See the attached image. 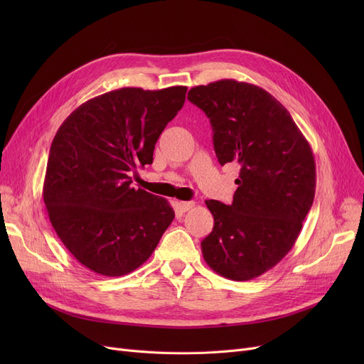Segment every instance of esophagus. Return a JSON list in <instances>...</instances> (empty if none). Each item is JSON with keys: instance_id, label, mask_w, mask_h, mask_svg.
<instances>
[{"instance_id": "obj_1", "label": "esophagus", "mask_w": 364, "mask_h": 364, "mask_svg": "<svg viewBox=\"0 0 364 364\" xmlns=\"http://www.w3.org/2000/svg\"><path fill=\"white\" fill-rule=\"evenodd\" d=\"M195 208V202L193 200H184V202H180V209L183 213H187L190 211V209Z\"/></svg>"}]
</instances>
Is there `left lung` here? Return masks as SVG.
Here are the masks:
<instances>
[{
  "mask_svg": "<svg viewBox=\"0 0 364 364\" xmlns=\"http://www.w3.org/2000/svg\"><path fill=\"white\" fill-rule=\"evenodd\" d=\"M187 99L213 127L221 165H240L232 205L206 200L214 228L200 246L223 277L251 280L286 255L316 193L311 147L291 113L270 92L235 80L193 87Z\"/></svg>",
  "mask_w": 364,
  "mask_h": 364,
  "instance_id": "8db88e82",
  "label": "left lung"
}]
</instances>
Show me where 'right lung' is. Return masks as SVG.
<instances>
[{
	"label": "right lung",
	"mask_w": 364,
	"mask_h": 364,
	"mask_svg": "<svg viewBox=\"0 0 364 364\" xmlns=\"http://www.w3.org/2000/svg\"><path fill=\"white\" fill-rule=\"evenodd\" d=\"M187 87L119 88L76 107L50 147L43 196L69 252L91 272L124 276L149 259L174 220L168 200L131 186L153 162Z\"/></svg>",
	"instance_id": "1"
}]
</instances>
